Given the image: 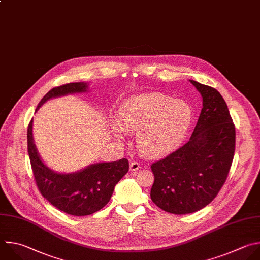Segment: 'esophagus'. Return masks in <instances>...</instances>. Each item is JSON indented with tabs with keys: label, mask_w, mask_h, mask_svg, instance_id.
<instances>
[{
	"label": "esophagus",
	"mask_w": 260,
	"mask_h": 260,
	"mask_svg": "<svg viewBox=\"0 0 260 260\" xmlns=\"http://www.w3.org/2000/svg\"><path fill=\"white\" fill-rule=\"evenodd\" d=\"M140 168H141V165H140L139 162H136V161L131 162V164H129V169H131L132 171H136V170H138V169H140Z\"/></svg>",
	"instance_id": "1"
}]
</instances>
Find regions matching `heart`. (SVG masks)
<instances>
[{
	"mask_svg": "<svg viewBox=\"0 0 260 260\" xmlns=\"http://www.w3.org/2000/svg\"><path fill=\"white\" fill-rule=\"evenodd\" d=\"M193 117L191 106L160 93L142 94L125 101L112 128L122 139L120 128L137 133L141 153L158 157L174 149L187 134Z\"/></svg>",
	"mask_w": 260,
	"mask_h": 260,
	"instance_id": "heart-1",
	"label": "heart"
}]
</instances>
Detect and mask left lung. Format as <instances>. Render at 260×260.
<instances>
[{
	"label": "left lung",
	"instance_id": "left-lung-1",
	"mask_svg": "<svg viewBox=\"0 0 260 260\" xmlns=\"http://www.w3.org/2000/svg\"><path fill=\"white\" fill-rule=\"evenodd\" d=\"M203 99L198 122L184 146L152 163V201L174 214L208 205L225 183L233 162L236 131L222 96L212 86L190 80Z\"/></svg>",
	"mask_w": 260,
	"mask_h": 260
}]
</instances>
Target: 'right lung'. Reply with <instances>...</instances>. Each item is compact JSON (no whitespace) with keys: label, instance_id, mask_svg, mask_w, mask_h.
Listing matches in <instances>:
<instances>
[{"label":"right lung","instance_id":"add662e5","mask_svg":"<svg viewBox=\"0 0 260 260\" xmlns=\"http://www.w3.org/2000/svg\"><path fill=\"white\" fill-rule=\"evenodd\" d=\"M88 83L70 82L56 86L40 101L36 111L49 99L85 92ZM27 151L36 184L40 193L53 206L65 213L83 216L102 209L110 200L115 185L128 171V161L101 162L74 174H58L41 160L32 139V119L27 128Z\"/></svg>","mask_w":260,"mask_h":260}]
</instances>
